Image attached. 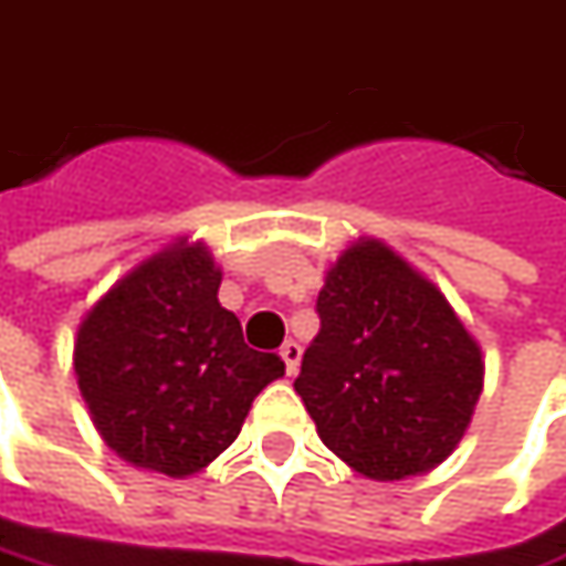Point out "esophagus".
Here are the masks:
<instances>
[{"instance_id": "obj_1", "label": "esophagus", "mask_w": 566, "mask_h": 566, "mask_svg": "<svg viewBox=\"0 0 566 566\" xmlns=\"http://www.w3.org/2000/svg\"><path fill=\"white\" fill-rule=\"evenodd\" d=\"M282 360L284 367H287V377H294L297 374V364H301V345L294 338H287L282 345Z\"/></svg>"}]
</instances>
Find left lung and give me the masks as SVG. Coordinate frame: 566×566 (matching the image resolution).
I'll list each match as a JSON object with an SVG mask.
<instances>
[{
  "mask_svg": "<svg viewBox=\"0 0 566 566\" xmlns=\"http://www.w3.org/2000/svg\"><path fill=\"white\" fill-rule=\"evenodd\" d=\"M316 313L294 389L319 440L377 481L440 465L484 380L479 342L447 297L389 247L364 240L326 272Z\"/></svg>",
  "mask_w": 566,
  "mask_h": 566,
  "instance_id": "1",
  "label": "left lung"
}]
</instances>
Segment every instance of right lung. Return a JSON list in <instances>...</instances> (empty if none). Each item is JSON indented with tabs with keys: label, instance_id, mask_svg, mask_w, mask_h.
<instances>
[{
	"label": "right lung",
	"instance_id": "right-lung-1",
	"mask_svg": "<svg viewBox=\"0 0 566 566\" xmlns=\"http://www.w3.org/2000/svg\"><path fill=\"white\" fill-rule=\"evenodd\" d=\"M221 272L202 243L145 259L91 307L75 377L94 428L126 462L184 479L237 440L259 392L284 377L218 304Z\"/></svg>",
	"mask_w": 566,
	"mask_h": 566
}]
</instances>
